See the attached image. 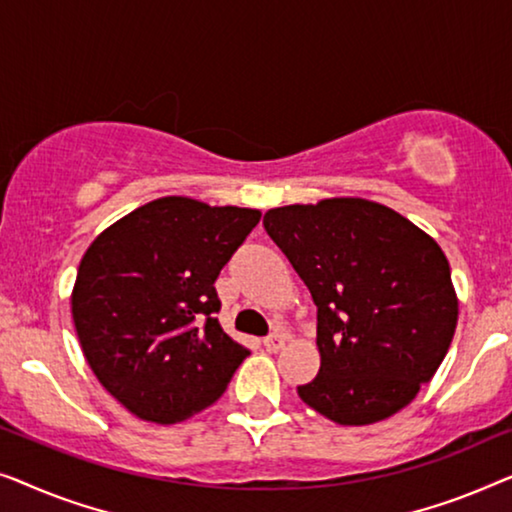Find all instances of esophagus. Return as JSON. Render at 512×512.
Segmentation results:
<instances>
[{
    "mask_svg": "<svg viewBox=\"0 0 512 512\" xmlns=\"http://www.w3.org/2000/svg\"><path fill=\"white\" fill-rule=\"evenodd\" d=\"M262 343H264V348L269 350V352H278L285 345V338H283V334H278V331H273V334L266 336Z\"/></svg>",
    "mask_w": 512,
    "mask_h": 512,
    "instance_id": "obj_1",
    "label": "esophagus"
}]
</instances>
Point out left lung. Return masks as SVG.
Wrapping results in <instances>:
<instances>
[{
	"label": "left lung",
	"instance_id": "left-lung-1",
	"mask_svg": "<svg viewBox=\"0 0 512 512\" xmlns=\"http://www.w3.org/2000/svg\"><path fill=\"white\" fill-rule=\"evenodd\" d=\"M264 229L318 306L320 371L297 387L301 401L350 427L399 413L455 336L459 304L438 243L355 197L271 208Z\"/></svg>",
	"mask_w": 512,
	"mask_h": 512
}]
</instances>
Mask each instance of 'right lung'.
Here are the masks:
<instances>
[{
    "mask_svg": "<svg viewBox=\"0 0 512 512\" xmlns=\"http://www.w3.org/2000/svg\"><path fill=\"white\" fill-rule=\"evenodd\" d=\"M262 213L162 197L92 241L71 294L83 355L148 422H181L225 392L248 350L222 331L215 278Z\"/></svg>",
    "mask_w": 512,
    "mask_h": 512,
    "instance_id": "right-lung-1",
    "label": "right lung"
}]
</instances>
